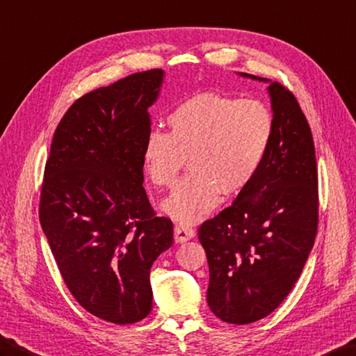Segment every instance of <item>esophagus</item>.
I'll return each mask as SVG.
<instances>
[{
	"mask_svg": "<svg viewBox=\"0 0 356 356\" xmlns=\"http://www.w3.org/2000/svg\"><path fill=\"white\" fill-rule=\"evenodd\" d=\"M173 234H175L177 243H184V241L195 237V229L192 227H187V225H177Z\"/></svg>",
	"mask_w": 356,
	"mask_h": 356,
	"instance_id": "esophagus-1",
	"label": "esophagus"
}]
</instances>
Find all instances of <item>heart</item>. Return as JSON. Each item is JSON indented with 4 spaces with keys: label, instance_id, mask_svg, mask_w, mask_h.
I'll list each match as a JSON object with an SVG mask.
<instances>
[{
    "label": "heart",
    "instance_id": "1",
    "mask_svg": "<svg viewBox=\"0 0 356 356\" xmlns=\"http://www.w3.org/2000/svg\"><path fill=\"white\" fill-rule=\"evenodd\" d=\"M169 131L154 129L145 140L142 161L154 186L168 188L187 166L163 210L184 223L201 220L223 196H236L252 183L270 148L275 120L257 99L199 93L168 116Z\"/></svg>",
    "mask_w": 356,
    "mask_h": 356
}]
</instances>
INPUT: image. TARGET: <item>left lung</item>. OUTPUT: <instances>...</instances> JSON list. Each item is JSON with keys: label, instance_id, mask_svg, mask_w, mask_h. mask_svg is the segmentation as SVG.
<instances>
[{"label": "left lung", "instance_id": "obj_1", "mask_svg": "<svg viewBox=\"0 0 356 356\" xmlns=\"http://www.w3.org/2000/svg\"><path fill=\"white\" fill-rule=\"evenodd\" d=\"M268 83L275 133L261 169L231 207L199 228L210 284L208 307L220 320L248 325L281 305L313 249L318 179L313 136L294 95Z\"/></svg>", "mask_w": 356, "mask_h": 356}]
</instances>
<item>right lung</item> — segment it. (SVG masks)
<instances>
[{"label": "right lung", "instance_id": "1", "mask_svg": "<svg viewBox=\"0 0 356 356\" xmlns=\"http://www.w3.org/2000/svg\"><path fill=\"white\" fill-rule=\"evenodd\" d=\"M163 76L137 72L78 98L43 173L39 219L62 278L86 311L116 325L151 313V267L173 241L143 188L148 108Z\"/></svg>", "mask_w": 356, "mask_h": 356}]
</instances>
